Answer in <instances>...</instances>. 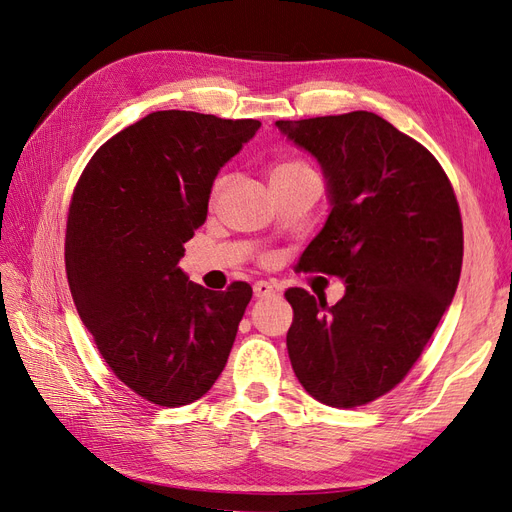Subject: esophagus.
Here are the masks:
<instances>
[{
  "label": "esophagus",
  "mask_w": 512,
  "mask_h": 512,
  "mask_svg": "<svg viewBox=\"0 0 512 512\" xmlns=\"http://www.w3.org/2000/svg\"><path fill=\"white\" fill-rule=\"evenodd\" d=\"M275 294V286L273 284H269V282H256L254 284V297H258V299H267V297H273Z\"/></svg>",
  "instance_id": "1"
}]
</instances>
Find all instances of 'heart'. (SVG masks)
Segmentation results:
<instances>
[{"label":"heart","mask_w":512,"mask_h":512,"mask_svg":"<svg viewBox=\"0 0 512 512\" xmlns=\"http://www.w3.org/2000/svg\"><path fill=\"white\" fill-rule=\"evenodd\" d=\"M305 170H309L307 164L299 162V160H282L277 162L273 168H271V181L275 179H284V177H290V175H297V173H305ZM226 185V177H220L218 181L213 183V196H218Z\"/></svg>","instance_id":"obj_1"}]
</instances>
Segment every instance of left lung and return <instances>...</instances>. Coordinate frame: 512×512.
Instances as JSON below:
<instances>
[{
  "label": "left lung",
  "mask_w": 512,
  "mask_h": 512,
  "mask_svg": "<svg viewBox=\"0 0 512 512\" xmlns=\"http://www.w3.org/2000/svg\"><path fill=\"white\" fill-rule=\"evenodd\" d=\"M322 164L331 213L299 267L344 280L327 305L288 288V356L303 389L359 408L408 376L459 284L463 224L431 151L376 113L275 121Z\"/></svg>",
  "instance_id": "8db88e82"
}]
</instances>
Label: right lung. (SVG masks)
Wrapping results in <instances>:
<instances>
[{"mask_svg":"<svg viewBox=\"0 0 512 512\" xmlns=\"http://www.w3.org/2000/svg\"><path fill=\"white\" fill-rule=\"evenodd\" d=\"M256 119L156 111L91 156L72 192L66 273L72 299L113 374L156 406L179 408L218 380L252 299L213 292L179 269L207 220L218 170Z\"/></svg>","mask_w":512,"mask_h":512,"instance_id":"1","label":"right lung"}]
</instances>
